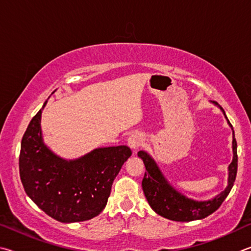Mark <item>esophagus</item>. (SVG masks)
I'll use <instances>...</instances> for the list:
<instances>
[{"label": "esophagus", "instance_id": "obj_1", "mask_svg": "<svg viewBox=\"0 0 251 251\" xmlns=\"http://www.w3.org/2000/svg\"><path fill=\"white\" fill-rule=\"evenodd\" d=\"M142 142H143V138H142V135L139 134V133L131 134L130 137H129V139H128L129 147L134 149V150H135V149H138V148L141 147Z\"/></svg>", "mask_w": 251, "mask_h": 251}]
</instances>
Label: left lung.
Returning <instances> with one entry per match:
<instances>
[{
  "label": "left lung",
  "instance_id": "1",
  "mask_svg": "<svg viewBox=\"0 0 251 251\" xmlns=\"http://www.w3.org/2000/svg\"><path fill=\"white\" fill-rule=\"evenodd\" d=\"M215 103L217 104V102ZM219 108L223 110L224 114H225V111H224L221 105H219ZM227 121L230 125L229 120ZM230 126L232 128L231 125ZM232 137H234V139H232L234 157H232V162L229 168H228V171H229L228 186L225 188V191L222 192L215 199L206 201H193L179 194L164 178L152 157L147 152L140 151L138 155L143 160L147 170L142 181V188L144 195H146L152 209L156 214L171 219V221L192 222L195 221V219L207 217L208 215L213 214L215 210L221 207L223 201H225L229 192L231 191L232 186H234L237 175V168H238V164H237L238 163V156H237V142L235 139V132H232Z\"/></svg>",
  "mask_w": 251,
  "mask_h": 251
}]
</instances>
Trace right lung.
<instances>
[{
  "label": "right lung",
  "mask_w": 251,
  "mask_h": 251,
  "mask_svg": "<svg viewBox=\"0 0 251 251\" xmlns=\"http://www.w3.org/2000/svg\"><path fill=\"white\" fill-rule=\"evenodd\" d=\"M41 117L39 110L22 138L19 166L26 194L61 223L96 217L107 205L113 179L132 152L126 146L100 148L78 160H63L44 144Z\"/></svg>",
  "instance_id": "1"
}]
</instances>
